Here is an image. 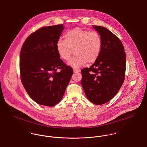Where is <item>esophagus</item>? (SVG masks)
I'll return each mask as SVG.
<instances>
[{"label":"esophagus","instance_id":"obj_1","mask_svg":"<svg viewBox=\"0 0 147 147\" xmlns=\"http://www.w3.org/2000/svg\"><path fill=\"white\" fill-rule=\"evenodd\" d=\"M73 71H74V73H77L79 72V71H80V70H79V69H74L73 70Z\"/></svg>","mask_w":147,"mask_h":147}]
</instances>
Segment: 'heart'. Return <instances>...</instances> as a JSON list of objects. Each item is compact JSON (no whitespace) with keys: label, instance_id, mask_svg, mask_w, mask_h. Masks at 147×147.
<instances>
[{"label":"heart","instance_id":"b5f03b06","mask_svg":"<svg viewBox=\"0 0 147 147\" xmlns=\"http://www.w3.org/2000/svg\"><path fill=\"white\" fill-rule=\"evenodd\" d=\"M64 38L65 40L57 41L56 49L64 61H68L74 52L75 55L68 63L69 66L78 68L86 62L92 64L96 61L102 47L101 38L97 32L77 28L68 31Z\"/></svg>","mask_w":147,"mask_h":147}]
</instances>
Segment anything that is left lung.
<instances>
[{"label":"left lung","mask_w":147,"mask_h":147,"mask_svg":"<svg viewBox=\"0 0 147 147\" xmlns=\"http://www.w3.org/2000/svg\"><path fill=\"white\" fill-rule=\"evenodd\" d=\"M100 35L101 50L98 59L90 68L81 70L82 85L87 98L96 105L109 101L123 83L126 57L119 38L104 27L93 25Z\"/></svg>","instance_id":"1"}]
</instances>
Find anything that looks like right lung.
<instances>
[{"instance_id":"add662e5","label":"right lung","mask_w":147,"mask_h":147,"mask_svg":"<svg viewBox=\"0 0 147 147\" xmlns=\"http://www.w3.org/2000/svg\"><path fill=\"white\" fill-rule=\"evenodd\" d=\"M64 28L63 24L40 28L28 36L21 48V82L30 97L40 105L53 106L61 101L73 74L56 49Z\"/></svg>"}]
</instances>
